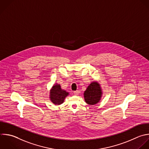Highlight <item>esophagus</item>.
I'll use <instances>...</instances> for the list:
<instances>
[{"instance_id": "obj_1", "label": "esophagus", "mask_w": 149, "mask_h": 149, "mask_svg": "<svg viewBox=\"0 0 149 149\" xmlns=\"http://www.w3.org/2000/svg\"><path fill=\"white\" fill-rule=\"evenodd\" d=\"M79 91L77 90V91H73V94L75 95H77L79 94Z\"/></svg>"}]
</instances>
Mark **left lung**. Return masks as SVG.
Returning <instances> with one entry per match:
<instances>
[{"label": "left lung", "mask_w": 149, "mask_h": 149, "mask_svg": "<svg viewBox=\"0 0 149 149\" xmlns=\"http://www.w3.org/2000/svg\"><path fill=\"white\" fill-rule=\"evenodd\" d=\"M102 94L100 84L97 81H93L90 84L84 93V100L87 104L93 105L100 101Z\"/></svg>", "instance_id": "1"}]
</instances>
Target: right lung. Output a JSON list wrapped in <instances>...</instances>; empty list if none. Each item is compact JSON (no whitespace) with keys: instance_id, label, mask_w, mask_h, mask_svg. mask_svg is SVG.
Masks as SVG:
<instances>
[{"instance_id":"obj_1","label":"right lung","mask_w":149,"mask_h":149,"mask_svg":"<svg viewBox=\"0 0 149 149\" xmlns=\"http://www.w3.org/2000/svg\"><path fill=\"white\" fill-rule=\"evenodd\" d=\"M69 95V93L61 88L60 84H54L50 90L49 98L52 102L55 105H60L64 102L65 98Z\"/></svg>"}]
</instances>
